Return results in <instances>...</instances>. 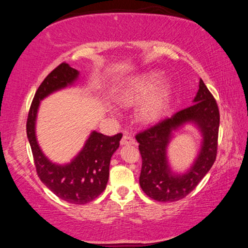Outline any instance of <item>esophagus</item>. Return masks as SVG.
Segmentation results:
<instances>
[{
  "label": "esophagus",
  "mask_w": 248,
  "mask_h": 248,
  "mask_svg": "<svg viewBox=\"0 0 248 248\" xmlns=\"http://www.w3.org/2000/svg\"><path fill=\"white\" fill-rule=\"evenodd\" d=\"M121 145H128V144H136V140L133 139L131 136H128V134H124L123 139L120 141Z\"/></svg>",
  "instance_id": "1"
}]
</instances>
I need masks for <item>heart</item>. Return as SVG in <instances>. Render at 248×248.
I'll use <instances>...</instances> for the list:
<instances>
[{"label": "heart", "instance_id": "1", "mask_svg": "<svg viewBox=\"0 0 248 248\" xmlns=\"http://www.w3.org/2000/svg\"><path fill=\"white\" fill-rule=\"evenodd\" d=\"M146 100L138 109V118L145 124L155 123L164 116L170 99V85L158 72H151L134 78L120 92L119 100L125 106H133Z\"/></svg>", "mask_w": 248, "mask_h": 248}]
</instances>
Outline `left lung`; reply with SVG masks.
Returning <instances> with one entry per match:
<instances>
[{
    "label": "left lung",
    "mask_w": 248,
    "mask_h": 248,
    "mask_svg": "<svg viewBox=\"0 0 248 248\" xmlns=\"http://www.w3.org/2000/svg\"><path fill=\"white\" fill-rule=\"evenodd\" d=\"M194 103L136 136L142 157L140 186L150 198L156 201L174 202L185 198L195 189L216 161L220 125L219 108L201 78ZM189 122L195 123L203 134L202 149L194 164L186 173L175 174L167 161V146L172 137V131Z\"/></svg>",
    "instance_id": "left-lung-1"
}]
</instances>
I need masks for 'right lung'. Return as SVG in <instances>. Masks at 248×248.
Instances as JSON below:
<instances>
[{
	"mask_svg": "<svg viewBox=\"0 0 248 248\" xmlns=\"http://www.w3.org/2000/svg\"><path fill=\"white\" fill-rule=\"evenodd\" d=\"M78 71L61 63L51 71L37 90L28 112L26 131L31 144L37 175L54 195L74 204L91 202L106 188L109 164L123 134L112 137L93 131L83 149L66 163H56L46 156L36 138V118L40 102L48 95L72 85Z\"/></svg>",
	"mask_w": 248,
	"mask_h": 248,
	"instance_id": "right-lung-1",
	"label": "right lung"
}]
</instances>
